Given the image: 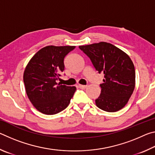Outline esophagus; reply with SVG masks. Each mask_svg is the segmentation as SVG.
I'll return each mask as SVG.
<instances>
[{
	"label": "esophagus",
	"mask_w": 155,
	"mask_h": 155,
	"mask_svg": "<svg viewBox=\"0 0 155 155\" xmlns=\"http://www.w3.org/2000/svg\"><path fill=\"white\" fill-rule=\"evenodd\" d=\"M78 87L81 89H85L87 87V85H78Z\"/></svg>",
	"instance_id": "esophagus-1"
}]
</instances>
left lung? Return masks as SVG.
Here are the masks:
<instances>
[{
  "instance_id": "1",
  "label": "left lung",
  "mask_w": 155,
  "mask_h": 155,
  "mask_svg": "<svg viewBox=\"0 0 155 155\" xmlns=\"http://www.w3.org/2000/svg\"><path fill=\"white\" fill-rule=\"evenodd\" d=\"M79 48L90 57L98 73H104L101 93L95 102L103 111L115 112L127 104L135 86L134 64L129 56L113 44L104 41Z\"/></svg>"
}]
</instances>
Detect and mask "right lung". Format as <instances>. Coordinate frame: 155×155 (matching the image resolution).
I'll return each mask as SVG.
<instances>
[{
    "label": "right lung",
    "instance_id": "obj_1",
    "mask_svg": "<svg viewBox=\"0 0 155 155\" xmlns=\"http://www.w3.org/2000/svg\"><path fill=\"white\" fill-rule=\"evenodd\" d=\"M74 46L44 47L34 54L25 68L23 81L34 107L46 115H54L69 105L77 88L57 83L64 70V57Z\"/></svg>",
    "mask_w": 155,
    "mask_h": 155
}]
</instances>
